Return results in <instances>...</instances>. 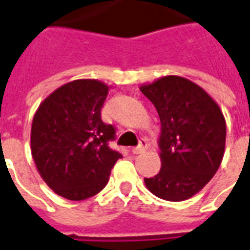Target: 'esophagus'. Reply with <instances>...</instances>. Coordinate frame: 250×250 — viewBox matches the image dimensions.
I'll return each mask as SVG.
<instances>
[{"mask_svg":"<svg viewBox=\"0 0 250 250\" xmlns=\"http://www.w3.org/2000/svg\"><path fill=\"white\" fill-rule=\"evenodd\" d=\"M147 147H149V144H147V141H146V140H141L139 144V146L132 147L131 151L133 154H141V153H144L145 150H147Z\"/></svg>","mask_w":250,"mask_h":250,"instance_id":"esophagus-1","label":"esophagus"}]
</instances>
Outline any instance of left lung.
<instances>
[{"label":"left lung","instance_id":"1","mask_svg":"<svg viewBox=\"0 0 250 250\" xmlns=\"http://www.w3.org/2000/svg\"><path fill=\"white\" fill-rule=\"evenodd\" d=\"M141 92L157 107L162 167L145 178L150 192L168 202L198 194L221 166L226 121L216 101L190 79L166 76L144 83Z\"/></svg>","mask_w":250,"mask_h":250}]
</instances>
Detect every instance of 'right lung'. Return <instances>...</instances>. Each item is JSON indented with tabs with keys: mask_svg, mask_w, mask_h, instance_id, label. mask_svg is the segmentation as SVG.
<instances>
[{
	"mask_svg": "<svg viewBox=\"0 0 250 250\" xmlns=\"http://www.w3.org/2000/svg\"><path fill=\"white\" fill-rule=\"evenodd\" d=\"M109 88L97 79H76L50 93L33 117L30 151L38 173L68 200L100 192L122 158L107 146L114 127L101 121Z\"/></svg>",
	"mask_w": 250,
	"mask_h": 250,
	"instance_id": "obj_1",
	"label": "right lung"
}]
</instances>
